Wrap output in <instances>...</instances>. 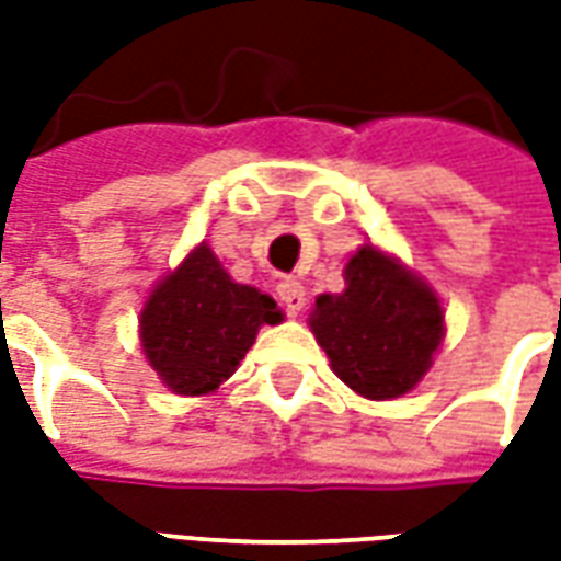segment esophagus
<instances>
[{
  "label": "esophagus",
  "instance_id": "1",
  "mask_svg": "<svg viewBox=\"0 0 561 561\" xmlns=\"http://www.w3.org/2000/svg\"><path fill=\"white\" fill-rule=\"evenodd\" d=\"M276 294H279L282 306L288 309V316H300V309L306 306V291L304 285L297 279H282L276 285Z\"/></svg>",
  "mask_w": 561,
  "mask_h": 561
}]
</instances>
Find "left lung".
<instances>
[{
    "label": "left lung",
    "instance_id": "8db88e82",
    "mask_svg": "<svg viewBox=\"0 0 561 561\" xmlns=\"http://www.w3.org/2000/svg\"><path fill=\"white\" fill-rule=\"evenodd\" d=\"M342 276L345 291L321 294L309 328L354 393L397 400L433 366L445 309L426 282L376 245H360Z\"/></svg>",
    "mask_w": 561,
    "mask_h": 561
}]
</instances>
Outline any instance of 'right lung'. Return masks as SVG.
I'll return each instance as SVG.
<instances>
[{"mask_svg":"<svg viewBox=\"0 0 561 561\" xmlns=\"http://www.w3.org/2000/svg\"><path fill=\"white\" fill-rule=\"evenodd\" d=\"M279 321L273 297L233 282L201 243L147 297L140 345L173 393L204 397L237 373L257 330Z\"/></svg>","mask_w":561,"mask_h":561,"instance_id":"obj_1","label":"right lung"}]
</instances>
